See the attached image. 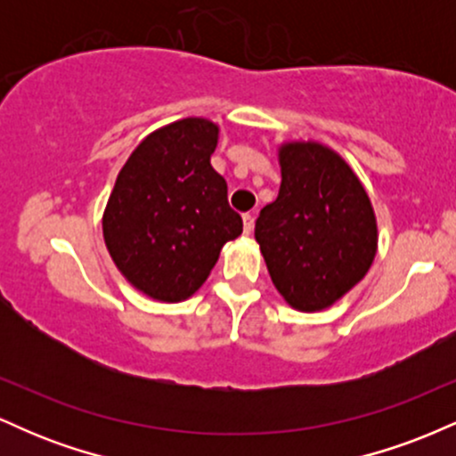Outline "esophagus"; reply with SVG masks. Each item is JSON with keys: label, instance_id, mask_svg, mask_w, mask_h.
I'll return each instance as SVG.
<instances>
[{"label": "esophagus", "instance_id": "obj_1", "mask_svg": "<svg viewBox=\"0 0 456 456\" xmlns=\"http://www.w3.org/2000/svg\"><path fill=\"white\" fill-rule=\"evenodd\" d=\"M242 221H244V233L248 235L250 232H253V227H255V216L248 212V214H244Z\"/></svg>", "mask_w": 456, "mask_h": 456}]
</instances>
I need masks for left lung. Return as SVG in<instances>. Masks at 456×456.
I'll list each match as a JSON object with an SVG mask.
<instances>
[{"instance_id":"8db88e82","label":"left lung","mask_w":456,"mask_h":456,"mask_svg":"<svg viewBox=\"0 0 456 456\" xmlns=\"http://www.w3.org/2000/svg\"><path fill=\"white\" fill-rule=\"evenodd\" d=\"M279 197L259 212L255 240L287 305L315 313L358 285L378 253V221L362 182L317 141L279 148Z\"/></svg>"}]
</instances>
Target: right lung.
Listing matches in <instances>:
<instances>
[{
	"mask_svg": "<svg viewBox=\"0 0 456 456\" xmlns=\"http://www.w3.org/2000/svg\"><path fill=\"white\" fill-rule=\"evenodd\" d=\"M218 126L186 118L148 134L118 174L102 214L109 255L126 281L160 302L191 297L242 233L227 182L212 169Z\"/></svg>",
	"mask_w": 456,
	"mask_h": 456,
	"instance_id": "1",
	"label": "right lung"
}]
</instances>
